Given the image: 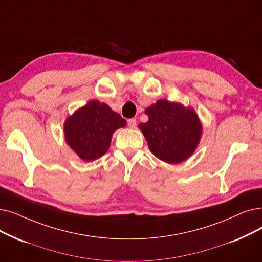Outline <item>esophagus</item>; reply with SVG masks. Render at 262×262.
<instances>
[{
	"label": "esophagus",
	"instance_id": "1",
	"mask_svg": "<svg viewBox=\"0 0 262 262\" xmlns=\"http://www.w3.org/2000/svg\"><path fill=\"white\" fill-rule=\"evenodd\" d=\"M127 124L129 128H135L136 125H137V121H136V119H129L127 121Z\"/></svg>",
	"mask_w": 262,
	"mask_h": 262
}]
</instances>
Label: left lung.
Listing matches in <instances>:
<instances>
[{
  "label": "left lung",
  "instance_id": "obj_1",
  "mask_svg": "<svg viewBox=\"0 0 262 262\" xmlns=\"http://www.w3.org/2000/svg\"><path fill=\"white\" fill-rule=\"evenodd\" d=\"M144 113L149 121L140 123L138 128L153 155L176 165L194 154L202 136V124L194 108L158 99Z\"/></svg>",
  "mask_w": 262,
  "mask_h": 262
}]
</instances>
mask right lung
<instances>
[{"label":"right lung","instance_id":"obj_1","mask_svg":"<svg viewBox=\"0 0 262 262\" xmlns=\"http://www.w3.org/2000/svg\"><path fill=\"white\" fill-rule=\"evenodd\" d=\"M124 126L126 121L118 112L93 99L66 118L64 137L82 161L93 162L108 151L113 133Z\"/></svg>","mask_w":262,"mask_h":262}]
</instances>
